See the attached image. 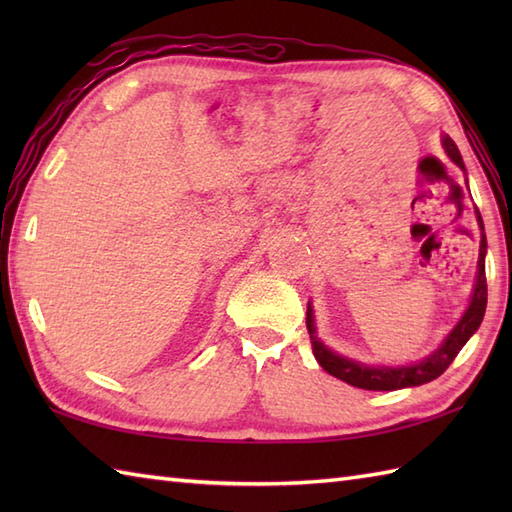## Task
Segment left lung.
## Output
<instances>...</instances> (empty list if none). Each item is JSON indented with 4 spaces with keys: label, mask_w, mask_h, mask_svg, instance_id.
<instances>
[{
    "label": "left lung",
    "mask_w": 512,
    "mask_h": 512,
    "mask_svg": "<svg viewBox=\"0 0 512 512\" xmlns=\"http://www.w3.org/2000/svg\"><path fill=\"white\" fill-rule=\"evenodd\" d=\"M444 149H447L449 158L458 165L460 169H464V162L458 147H455L453 140L449 136H444L442 140ZM477 222H480L482 231V217L477 213ZM484 255H486V237L482 233V244H480V262H477V281H475V290L473 297L469 303V310L464 312V317L460 319V323L455 325L453 332L447 336L436 352H433L429 358H424L422 363L418 365H405V367H367L356 361H350V358H343L339 354H334L332 350H328L314 334V319H312V308L308 306V317H306V325H308V334H310V343H312V352L314 358H317L319 365L325 369V372L341 378L343 383L361 387V389H374V391H391V389H402V387H416V385H424L429 380L438 378L440 374H444L455 356L460 354L462 347L466 345V341L471 339L475 334V330L480 328V323L484 319L486 312V299H488V288H486V268H484Z\"/></svg>",
    "instance_id": "8db88e82"
}]
</instances>
